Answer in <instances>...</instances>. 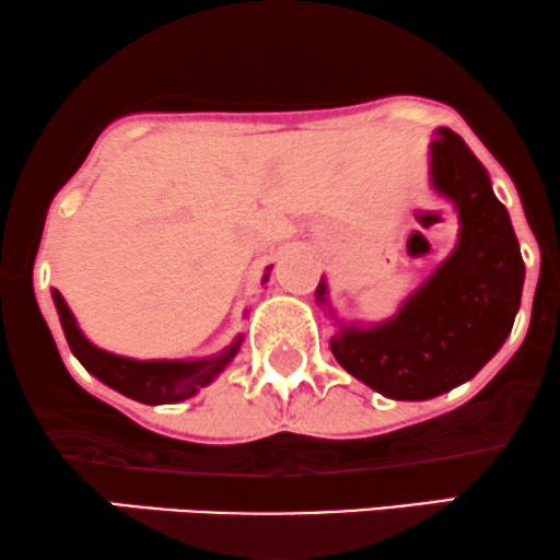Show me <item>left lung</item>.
<instances>
[{"instance_id": "8db88e82", "label": "left lung", "mask_w": 560, "mask_h": 560, "mask_svg": "<svg viewBox=\"0 0 560 560\" xmlns=\"http://www.w3.org/2000/svg\"><path fill=\"white\" fill-rule=\"evenodd\" d=\"M431 182L460 219V241L397 317L341 328L330 349L341 368L388 399H431L474 378L511 336L524 259L487 168L452 129L431 142ZM319 280L317 301H325Z\"/></svg>"}]
</instances>
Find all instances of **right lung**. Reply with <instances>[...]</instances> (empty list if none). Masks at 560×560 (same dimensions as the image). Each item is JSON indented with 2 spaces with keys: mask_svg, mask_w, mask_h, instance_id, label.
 <instances>
[{
  "mask_svg": "<svg viewBox=\"0 0 560 560\" xmlns=\"http://www.w3.org/2000/svg\"><path fill=\"white\" fill-rule=\"evenodd\" d=\"M52 299L55 306H58L66 341L73 354H77V360L90 370L94 378L103 381L105 386L116 388L124 397L142 401V405H174V401L190 399L192 394H198L200 386H209L222 373L224 364L237 354V347H241V338H235V343L224 349L222 354L190 362L129 360V357L110 354V351L97 349L94 343L86 341L71 310H68L66 299L58 291H52Z\"/></svg>",
  "mask_w": 560,
  "mask_h": 560,
  "instance_id": "obj_1",
  "label": "right lung"
}]
</instances>
